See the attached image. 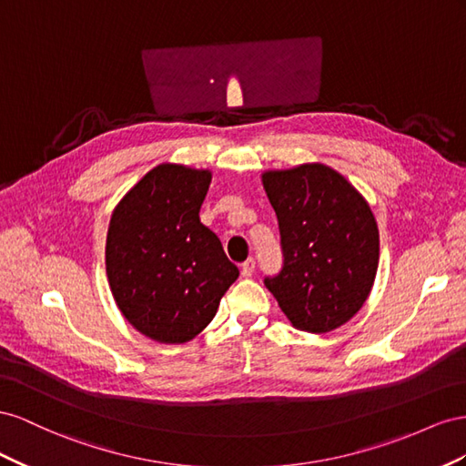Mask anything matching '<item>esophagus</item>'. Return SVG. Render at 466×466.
<instances>
[{
	"label": "esophagus",
	"instance_id": "esophagus-1",
	"mask_svg": "<svg viewBox=\"0 0 466 466\" xmlns=\"http://www.w3.org/2000/svg\"><path fill=\"white\" fill-rule=\"evenodd\" d=\"M254 271H256V261L249 258L248 261H244V263H242V269H240V273H242V277H251V275H254Z\"/></svg>",
	"mask_w": 466,
	"mask_h": 466
}]
</instances>
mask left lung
<instances>
[{
  "label": "left lung",
  "mask_w": 466,
  "mask_h": 466,
  "mask_svg": "<svg viewBox=\"0 0 466 466\" xmlns=\"http://www.w3.org/2000/svg\"><path fill=\"white\" fill-rule=\"evenodd\" d=\"M279 220L283 271L265 279L297 329L326 334L363 309L379 268V228L367 198L320 162L265 169Z\"/></svg>",
  "instance_id": "obj_1"
}]
</instances>
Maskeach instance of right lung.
<instances>
[{
    "label": "right lung",
    "mask_w": 466,
    "mask_h": 466,
    "mask_svg": "<svg viewBox=\"0 0 466 466\" xmlns=\"http://www.w3.org/2000/svg\"><path fill=\"white\" fill-rule=\"evenodd\" d=\"M212 174L159 164L116 203L105 244L115 304L157 343H185L210 324L238 268L198 218Z\"/></svg>",
    "instance_id": "1"
}]
</instances>
